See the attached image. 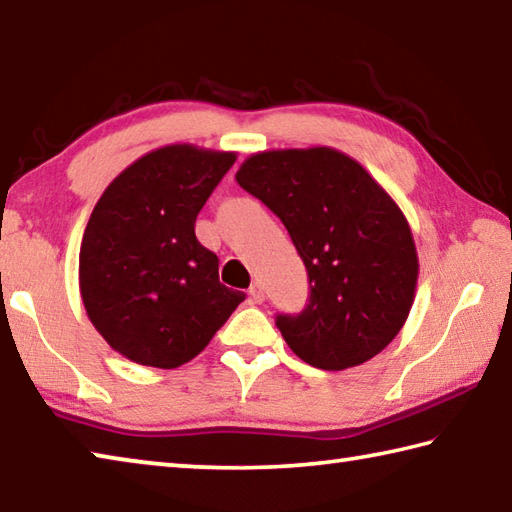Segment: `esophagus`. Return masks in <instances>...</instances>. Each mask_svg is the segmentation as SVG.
Listing matches in <instances>:
<instances>
[{
    "label": "esophagus",
    "mask_w": 512,
    "mask_h": 512,
    "mask_svg": "<svg viewBox=\"0 0 512 512\" xmlns=\"http://www.w3.org/2000/svg\"><path fill=\"white\" fill-rule=\"evenodd\" d=\"M248 297H250V302L262 304V302H264V288H262V284L255 282L253 286H250V288H248Z\"/></svg>",
    "instance_id": "esophagus-1"
}]
</instances>
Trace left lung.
<instances>
[{
    "label": "left lung",
    "mask_w": 512,
    "mask_h": 512,
    "mask_svg": "<svg viewBox=\"0 0 512 512\" xmlns=\"http://www.w3.org/2000/svg\"><path fill=\"white\" fill-rule=\"evenodd\" d=\"M237 184L282 219L308 270L299 315H277L290 350L322 370L373 359L415 302L419 259L402 208L353 157L328 146L264 150Z\"/></svg>",
    "instance_id": "left-lung-1"
}]
</instances>
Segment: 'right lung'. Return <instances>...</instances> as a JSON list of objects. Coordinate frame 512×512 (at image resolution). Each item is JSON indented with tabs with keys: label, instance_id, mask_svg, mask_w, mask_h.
<instances>
[{
	"label": "right lung",
	"instance_id": "1",
	"mask_svg": "<svg viewBox=\"0 0 512 512\" xmlns=\"http://www.w3.org/2000/svg\"><path fill=\"white\" fill-rule=\"evenodd\" d=\"M237 153L193 144L150 150L99 197L79 248V293L97 333L142 366L197 357L246 295L219 284L195 219Z\"/></svg>",
	"mask_w": 512,
	"mask_h": 512
}]
</instances>
